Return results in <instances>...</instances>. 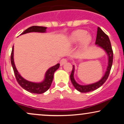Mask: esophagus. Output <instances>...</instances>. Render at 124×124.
I'll return each mask as SVG.
<instances>
[{
    "label": "esophagus",
    "mask_w": 124,
    "mask_h": 124,
    "mask_svg": "<svg viewBox=\"0 0 124 124\" xmlns=\"http://www.w3.org/2000/svg\"><path fill=\"white\" fill-rule=\"evenodd\" d=\"M67 61H68V60H67V59H66V58H63V59H62L60 61V65L62 66V65H63L65 64V63H66Z\"/></svg>",
    "instance_id": "1"
}]
</instances>
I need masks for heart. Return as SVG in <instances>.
<instances>
[{
    "mask_svg": "<svg viewBox=\"0 0 124 124\" xmlns=\"http://www.w3.org/2000/svg\"><path fill=\"white\" fill-rule=\"evenodd\" d=\"M87 32L83 30H78L72 34L70 37V41L72 43H76L82 41V45L86 46L90 42L92 37L87 35Z\"/></svg>",
    "mask_w": 124,
    "mask_h": 124,
    "instance_id": "heart-1",
    "label": "heart"
}]
</instances>
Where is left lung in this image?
<instances>
[{
  "label": "left lung",
  "mask_w": 124,
  "mask_h": 124,
  "mask_svg": "<svg viewBox=\"0 0 124 124\" xmlns=\"http://www.w3.org/2000/svg\"><path fill=\"white\" fill-rule=\"evenodd\" d=\"M95 44L98 45V46L103 48L106 51L107 54L108 56V65L107 69V71L104 76L103 77V78L100 80L97 83L92 84V85H84V86L78 84L74 79L73 74L75 68L73 66L70 75V80L75 89L81 93H87V92H92V91L95 90L100 86H101L107 80L109 73H110L111 69L112 62H113V51H112L111 45V42L109 41L108 35L106 33H104V32L100 27H98L97 28L96 40Z\"/></svg>",
  "instance_id": "left-lung-1"
}]
</instances>
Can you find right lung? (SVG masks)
Here are the masks:
<instances>
[{
	"label": "right lung",
	"instance_id": "add662e5",
	"mask_svg": "<svg viewBox=\"0 0 124 124\" xmlns=\"http://www.w3.org/2000/svg\"><path fill=\"white\" fill-rule=\"evenodd\" d=\"M46 27L41 26H32L28 28L27 29L25 30L21 33V34H24L28 33L31 32H44L46 31ZM13 51L14 47L13 46L12 53H11L10 60L11 63H12L13 69L14 73L17 82L19 84L20 86L21 87L23 88L25 90L30 92L32 93L36 94H42L44 93L46 91H47L50 87L51 84H52V80L54 78V73L58 68H59L60 64L58 63L55 66L51 67L48 70L46 71L45 73V78L42 82L39 83H33V82H29V81L26 80L25 79L23 78L21 75L18 73L16 68L15 62L13 60Z\"/></svg>",
	"mask_w": 124,
	"mask_h": 124
}]
</instances>
